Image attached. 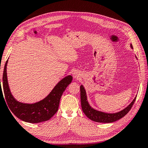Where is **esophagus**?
Returning a JSON list of instances; mask_svg holds the SVG:
<instances>
[{"label":"esophagus","mask_w":148,"mask_h":148,"mask_svg":"<svg viewBox=\"0 0 148 148\" xmlns=\"http://www.w3.org/2000/svg\"><path fill=\"white\" fill-rule=\"evenodd\" d=\"M73 76L74 77V78H77V77H79V74L77 72H74L73 74Z\"/></svg>","instance_id":"obj_1"}]
</instances>
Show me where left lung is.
<instances>
[{
    "label": "left lung",
    "mask_w": 148,
    "mask_h": 148,
    "mask_svg": "<svg viewBox=\"0 0 148 148\" xmlns=\"http://www.w3.org/2000/svg\"><path fill=\"white\" fill-rule=\"evenodd\" d=\"M131 47H132V46H131ZM80 96H81L80 98H81L82 108L84 113L92 121L99 123H112L122 118L131 110L136 99V97H135L131 103L124 110H121V112L115 114H106L104 112L97 111L89 106L88 102L87 101L86 90L83 86H80Z\"/></svg>",
    "instance_id": "8db88e82"
}]
</instances>
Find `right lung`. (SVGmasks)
<instances>
[{
    "label": "right lung",
    "mask_w": 148,
    "mask_h": 148,
    "mask_svg": "<svg viewBox=\"0 0 148 148\" xmlns=\"http://www.w3.org/2000/svg\"><path fill=\"white\" fill-rule=\"evenodd\" d=\"M7 62L8 61H6L4 69L2 86L4 99L11 112L22 121L31 123L47 121L51 118L58 110L60 99L64 90L72 82V76H68L61 80L47 97L42 101L31 104H23L17 101L10 91L6 73ZM1 92L2 94L1 87H0V94Z\"/></svg>",
    "instance_id": "right-lung-1"
}]
</instances>
